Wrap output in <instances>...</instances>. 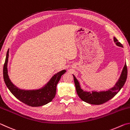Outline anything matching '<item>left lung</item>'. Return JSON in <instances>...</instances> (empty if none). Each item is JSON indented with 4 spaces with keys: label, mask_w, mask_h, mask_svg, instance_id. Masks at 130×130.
<instances>
[{
    "label": "left lung",
    "mask_w": 130,
    "mask_h": 130,
    "mask_svg": "<svg viewBox=\"0 0 130 130\" xmlns=\"http://www.w3.org/2000/svg\"><path fill=\"white\" fill-rule=\"evenodd\" d=\"M114 42H115L116 45L118 46L123 47L122 43L119 42L118 41L115 37H114ZM127 77V68L126 64L124 65V67H123L122 74L120 77V78L119 79L117 83L115 84V86L112 88L110 89L107 91L104 92H92V93L83 91L81 89L80 84L78 80L73 75L74 81L75 84L76 92L78 96H79L81 100L84 102L89 103V104H94V105H100L102 104L103 103L108 102V101L111 99L113 98L116 94H117L120 90L122 89V88L124 85Z\"/></svg>",
    "instance_id": "left-lung-1"
}]
</instances>
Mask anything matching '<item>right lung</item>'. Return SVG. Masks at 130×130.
Masks as SVG:
<instances>
[{"label": "right lung", "instance_id": "add662e5", "mask_svg": "<svg viewBox=\"0 0 130 130\" xmlns=\"http://www.w3.org/2000/svg\"><path fill=\"white\" fill-rule=\"evenodd\" d=\"M8 50L3 66V78L6 86L15 98L31 107H39L52 102L56 93V87L62 75L66 72L62 70L53 77L43 89L36 91H23L18 88L11 82L7 74Z\"/></svg>", "mask_w": 130, "mask_h": 130}]
</instances>
